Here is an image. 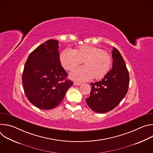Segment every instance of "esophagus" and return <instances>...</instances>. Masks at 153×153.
Segmentation results:
<instances>
[{
	"label": "esophagus",
	"mask_w": 153,
	"mask_h": 153,
	"mask_svg": "<svg viewBox=\"0 0 153 153\" xmlns=\"http://www.w3.org/2000/svg\"><path fill=\"white\" fill-rule=\"evenodd\" d=\"M73 85H74V86H80V85H81V83H79V82H74L73 83Z\"/></svg>",
	"instance_id": "obj_1"
}]
</instances>
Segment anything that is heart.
<instances>
[{
    "label": "heart",
    "instance_id": "1",
    "mask_svg": "<svg viewBox=\"0 0 153 153\" xmlns=\"http://www.w3.org/2000/svg\"><path fill=\"white\" fill-rule=\"evenodd\" d=\"M60 60L62 67L67 70H72L82 63L84 67L74 68L70 73V77L77 82H86L93 77L100 79L110 71L111 64V56L102 49L83 45L73 50L70 48L64 50Z\"/></svg>",
    "mask_w": 153,
    "mask_h": 153
}]
</instances>
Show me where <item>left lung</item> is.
I'll return each mask as SVG.
<instances>
[{"instance_id":"1","label":"left lung","mask_w":153,"mask_h":153,"mask_svg":"<svg viewBox=\"0 0 153 153\" xmlns=\"http://www.w3.org/2000/svg\"><path fill=\"white\" fill-rule=\"evenodd\" d=\"M112 69L100 81L91 83L90 96L86 102L93 111L104 113L116 108L126 96L129 82V73L120 52L112 50Z\"/></svg>"}]
</instances>
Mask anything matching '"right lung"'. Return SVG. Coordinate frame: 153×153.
I'll list each match as a JSON object with an SVG mask.
<instances>
[{"label": "right lung", "mask_w": 153, "mask_h": 153, "mask_svg": "<svg viewBox=\"0 0 153 153\" xmlns=\"http://www.w3.org/2000/svg\"><path fill=\"white\" fill-rule=\"evenodd\" d=\"M59 47L58 40H47L29 55L24 67L22 83L25 95L42 110L56 107L73 84L62 67Z\"/></svg>", "instance_id": "add662e5"}]
</instances>
